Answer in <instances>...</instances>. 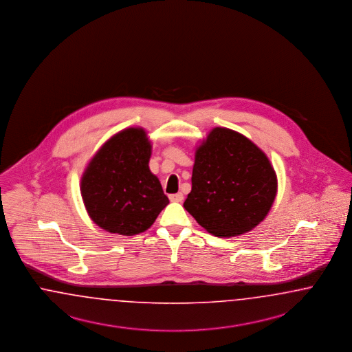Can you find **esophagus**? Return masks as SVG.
<instances>
[{
    "label": "esophagus",
    "mask_w": 352,
    "mask_h": 352,
    "mask_svg": "<svg viewBox=\"0 0 352 352\" xmlns=\"http://www.w3.org/2000/svg\"><path fill=\"white\" fill-rule=\"evenodd\" d=\"M169 199H170V201H173V203H182V201H183V195H182V193L170 195Z\"/></svg>",
    "instance_id": "1"
}]
</instances>
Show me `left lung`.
I'll use <instances>...</instances> for the list:
<instances>
[{
    "mask_svg": "<svg viewBox=\"0 0 352 352\" xmlns=\"http://www.w3.org/2000/svg\"><path fill=\"white\" fill-rule=\"evenodd\" d=\"M276 193V171L266 153L241 133L217 126L196 147L183 206L209 234L234 237L266 218Z\"/></svg>",
    "mask_w": 352,
    "mask_h": 352,
    "instance_id": "8db88e82",
    "label": "left lung"
}]
</instances>
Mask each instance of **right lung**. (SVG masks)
I'll return each instance as SVG.
<instances>
[{"instance_id":"right-lung-1","label":"right lung","mask_w":352,"mask_h":352,"mask_svg":"<svg viewBox=\"0 0 352 352\" xmlns=\"http://www.w3.org/2000/svg\"><path fill=\"white\" fill-rule=\"evenodd\" d=\"M152 142L140 126L106 140L89 160L80 191L90 219L109 234L147 231L169 204L159 178L149 170Z\"/></svg>"}]
</instances>
